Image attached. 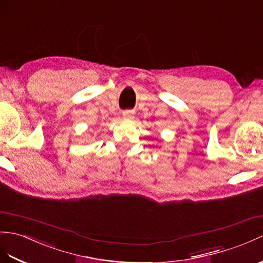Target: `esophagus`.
<instances>
[{"label": "esophagus", "instance_id": "34e87169", "mask_svg": "<svg viewBox=\"0 0 263 263\" xmlns=\"http://www.w3.org/2000/svg\"><path fill=\"white\" fill-rule=\"evenodd\" d=\"M122 117H123V119H125V120H131V119H133V112L129 111V109H126V111L122 112Z\"/></svg>", "mask_w": 263, "mask_h": 263}]
</instances>
